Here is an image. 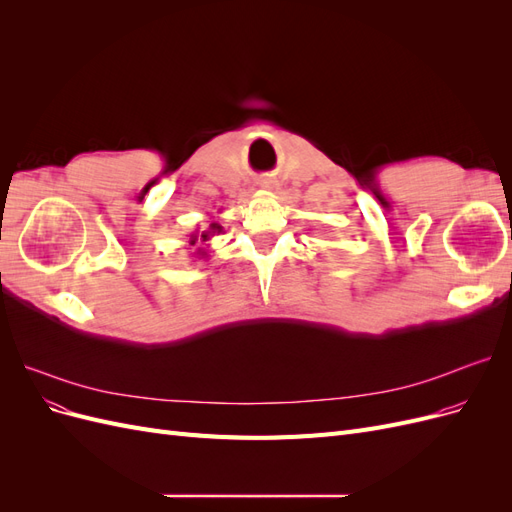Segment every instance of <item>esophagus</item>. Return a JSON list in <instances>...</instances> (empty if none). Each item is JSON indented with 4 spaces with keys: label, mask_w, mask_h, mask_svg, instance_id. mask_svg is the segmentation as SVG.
<instances>
[{
    "label": "esophagus",
    "mask_w": 512,
    "mask_h": 512,
    "mask_svg": "<svg viewBox=\"0 0 512 512\" xmlns=\"http://www.w3.org/2000/svg\"><path fill=\"white\" fill-rule=\"evenodd\" d=\"M260 188L262 190H269V192H277V190H280V183H277L275 179H265V181L260 183Z\"/></svg>",
    "instance_id": "obj_1"
}]
</instances>
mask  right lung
Returning <instances> with one entry per match:
<instances>
[{"label":"right lung","mask_w":512,"mask_h":512,"mask_svg":"<svg viewBox=\"0 0 512 512\" xmlns=\"http://www.w3.org/2000/svg\"><path fill=\"white\" fill-rule=\"evenodd\" d=\"M222 232V226L220 224H209L205 230H200V228H196L192 235H190V245H196L198 250L194 252L198 258H205L207 256V252L203 250V245H207L215 235H220Z\"/></svg>","instance_id":"add662e5"}]
</instances>
